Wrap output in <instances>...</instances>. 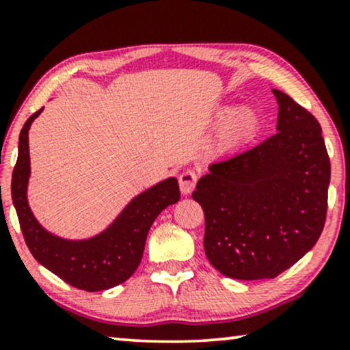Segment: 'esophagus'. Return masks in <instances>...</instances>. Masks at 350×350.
Wrapping results in <instances>:
<instances>
[{
  "label": "esophagus",
  "instance_id": "obj_1",
  "mask_svg": "<svg viewBox=\"0 0 350 350\" xmlns=\"http://www.w3.org/2000/svg\"><path fill=\"white\" fill-rule=\"evenodd\" d=\"M196 181H198V176H196L193 170H185L183 174L178 176L181 194H189L191 191L194 189Z\"/></svg>",
  "mask_w": 350,
  "mask_h": 350
}]
</instances>
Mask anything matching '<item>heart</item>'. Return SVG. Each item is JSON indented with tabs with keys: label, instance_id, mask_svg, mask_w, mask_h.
Segmentation results:
<instances>
[{
	"label": "heart",
	"instance_id": "b5f03b06",
	"mask_svg": "<svg viewBox=\"0 0 350 350\" xmlns=\"http://www.w3.org/2000/svg\"><path fill=\"white\" fill-rule=\"evenodd\" d=\"M258 129V118L256 114L248 108L236 109L229 114V118L224 122L221 137L224 142L237 143L243 138L250 137Z\"/></svg>",
	"mask_w": 350,
	"mask_h": 350
}]
</instances>
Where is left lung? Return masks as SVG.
<instances>
[{
	"mask_svg": "<svg viewBox=\"0 0 350 350\" xmlns=\"http://www.w3.org/2000/svg\"><path fill=\"white\" fill-rule=\"evenodd\" d=\"M272 92L277 133L212 162L193 193L210 265L237 280L282 274L315 245L327 218L332 167L322 127L290 95Z\"/></svg>",
	"mask_w": 350,
	"mask_h": 350,
	"instance_id": "left-lung-1",
	"label": "left lung"
}]
</instances>
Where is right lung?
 Here are the masks:
<instances>
[{
	"mask_svg": "<svg viewBox=\"0 0 350 350\" xmlns=\"http://www.w3.org/2000/svg\"><path fill=\"white\" fill-rule=\"evenodd\" d=\"M42 108L23 124L18 156L12 172L11 194L28 250L35 260L66 284L85 291H102L126 282L140 265L146 236L162 210L178 202V181L162 180L135 196L116 219L97 236L70 241L42 228L27 199L30 180L28 131Z\"/></svg>",
	"mask_w": 350,
	"mask_h": 350,
	"instance_id": "add662e5",
	"label": "right lung"
}]
</instances>
